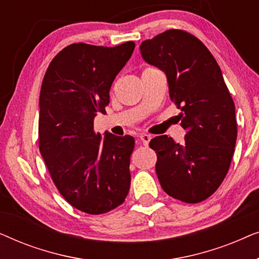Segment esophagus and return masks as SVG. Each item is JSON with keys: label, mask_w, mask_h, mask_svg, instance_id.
Returning a JSON list of instances; mask_svg holds the SVG:
<instances>
[{"label": "esophagus", "mask_w": 259, "mask_h": 259, "mask_svg": "<svg viewBox=\"0 0 259 259\" xmlns=\"http://www.w3.org/2000/svg\"><path fill=\"white\" fill-rule=\"evenodd\" d=\"M152 139L151 136H148V134H141L140 136V140L141 143H143L145 146H147L148 144H150V140Z\"/></svg>", "instance_id": "obj_1"}]
</instances>
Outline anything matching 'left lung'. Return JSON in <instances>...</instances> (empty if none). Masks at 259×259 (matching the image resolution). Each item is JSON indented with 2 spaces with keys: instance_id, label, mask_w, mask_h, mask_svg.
I'll return each mask as SVG.
<instances>
[{
  "instance_id": "8db88e82",
  "label": "left lung",
  "mask_w": 259,
  "mask_h": 259,
  "mask_svg": "<svg viewBox=\"0 0 259 259\" xmlns=\"http://www.w3.org/2000/svg\"><path fill=\"white\" fill-rule=\"evenodd\" d=\"M148 65L167 77L169 98L186 130L184 144L155 137V172L162 190L194 204L213 194L229 171L237 140L235 104L217 61L190 33L169 29L140 45Z\"/></svg>"
}]
</instances>
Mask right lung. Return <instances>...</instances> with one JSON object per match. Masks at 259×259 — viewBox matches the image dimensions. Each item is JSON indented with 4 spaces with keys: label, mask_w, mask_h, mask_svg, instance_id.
Masks as SVG:
<instances>
[{
    "label": "right lung",
    "mask_w": 259,
    "mask_h": 259,
    "mask_svg": "<svg viewBox=\"0 0 259 259\" xmlns=\"http://www.w3.org/2000/svg\"><path fill=\"white\" fill-rule=\"evenodd\" d=\"M74 44L53 59L40 92L38 147L62 197L77 210L101 214L130 191L134 138L95 134L94 118L109 104V90L134 51Z\"/></svg>",
    "instance_id": "right-lung-1"
}]
</instances>
